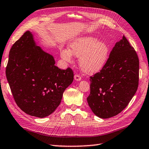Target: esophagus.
Masks as SVG:
<instances>
[{
    "label": "esophagus",
    "mask_w": 149,
    "mask_h": 149,
    "mask_svg": "<svg viewBox=\"0 0 149 149\" xmlns=\"http://www.w3.org/2000/svg\"><path fill=\"white\" fill-rule=\"evenodd\" d=\"M74 78V80H75L76 81H80L81 79H82V78H81L80 76L78 75V74H75Z\"/></svg>",
    "instance_id": "obj_1"
}]
</instances>
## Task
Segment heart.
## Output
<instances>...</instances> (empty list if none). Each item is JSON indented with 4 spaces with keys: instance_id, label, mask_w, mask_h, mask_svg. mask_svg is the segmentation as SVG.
I'll use <instances>...</instances> for the list:
<instances>
[{
    "instance_id": "1",
    "label": "heart",
    "mask_w": 149,
    "mask_h": 149,
    "mask_svg": "<svg viewBox=\"0 0 149 149\" xmlns=\"http://www.w3.org/2000/svg\"><path fill=\"white\" fill-rule=\"evenodd\" d=\"M72 55L79 58L82 71L87 74L100 71L107 62L109 47L104 41H99L93 36L76 38L69 44V50L60 51V56L67 62H71Z\"/></svg>"
}]
</instances>
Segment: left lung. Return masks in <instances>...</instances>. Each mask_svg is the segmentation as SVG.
<instances>
[{
  "instance_id": "8db88e82",
  "label": "left lung",
  "mask_w": 149,
  "mask_h": 149,
  "mask_svg": "<svg viewBox=\"0 0 149 149\" xmlns=\"http://www.w3.org/2000/svg\"><path fill=\"white\" fill-rule=\"evenodd\" d=\"M90 82L87 100L95 116L108 119L127 107L138 87L139 59L124 36L115 45L103 69L90 77Z\"/></svg>"
}]
</instances>
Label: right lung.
<instances>
[{"mask_svg":"<svg viewBox=\"0 0 149 149\" xmlns=\"http://www.w3.org/2000/svg\"><path fill=\"white\" fill-rule=\"evenodd\" d=\"M53 56L38 46L27 31L10 49L6 75L15 102L30 116L43 118L60 105L73 81L72 69H59Z\"/></svg>","mask_w":149,"mask_h":149,"instance_id":"right-lung-1","label":"right lung"}]
</instances>
